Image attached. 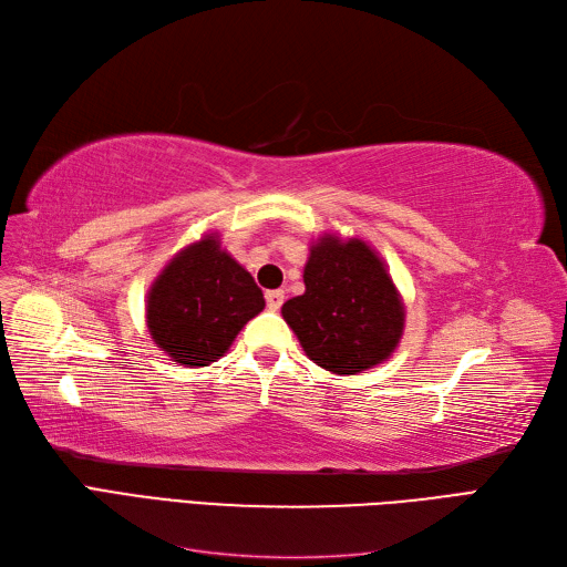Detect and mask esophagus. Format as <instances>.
Masks as SVG:
<instances>
[{
    "mask_svg": "<svg viewBox=\"0 0 567 567\" xmlns=\"http://www.w3.org/2000/svg\"><path fill=\"white\" fill-rule=\"evenodd\" d=\"M265 298H267V307H269V310L277 312L279 307L284 305V290H267Z\"/></svg>",
    "mask_w": 567,
    "mask_h": 567,
    "instance_id": "34e87169",
    "label": "esophagus"
}]
</instances>
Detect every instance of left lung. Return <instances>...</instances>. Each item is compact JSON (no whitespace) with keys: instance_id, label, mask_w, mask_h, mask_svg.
<instances>
[{"instance_id":"left-lung-1","label":"left lung","mask_w":567,"mask_h":567,"mask_svg":"<svg viewBox=\"0 0 567 567\" xmlns=\"http://www.w3.org/2000/svg\"><path fill=\"white\" fill-rule=\"evenodd\" d=\"M302 279L305 293L281 315L317 367L354 375L388 362L404 333V302L379 252L362 238L323 234Z\"/></svg>"}]
</instances>
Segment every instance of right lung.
Listing matches in <instances>:
<instances>
[{"instance_id":"right-lung-1","label":"right lung","mask_w":567,"mask_h":567,"mask_svg":"<svg viewBox=\"0 0 567 567\" xmlns=\"http://www.w3.org/2000/svg\"><path fill=\"white\" fill-rule=\"evenodd\" d=\"M265 310L262 290L221 248L219 234L182 248L151 284L146 326L153 342L179 367H208Z\"/></svg>"}]
</instances>
